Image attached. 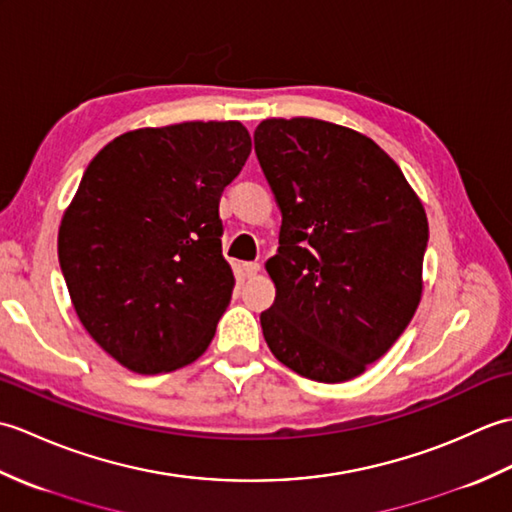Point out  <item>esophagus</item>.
Listing matches in <instances>:
<instances>
[{
    "instance_id": "obj_1",
    "label": "esophagus",
    "mask_w": 512,
    "mask_h": 512,
    "mask_svg": "<svg viewBox=\"0 0 512 512\" xmlns=\"http://www.w3.org/2000/svg\"><path fill=\"white\" fill-rule=\"evenodd\" d=\"M242 268H244V275H246V277H255V275L259 273V268H262V266H259L257 262H246Z\"/></svg>"
}]
</instances>
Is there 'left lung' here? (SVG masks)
Returning a JSON list of instances; mask_svg holds the SVG:
<instances>
[{
  "label": "left lung",
  "mask_w": 512,
  "mask_h": 512,
  "mask_svg": "<svg viewBox=\"0 0 512 512\" xmlns=\"http://www.w3.org/2000/svg\"><path fill=\"white\" fill-rule=\"evenodd\" d=\"M255 154L281 209L264 339L301 376L356 378L420 303L429 224L418 195L372 138L317 118L262 121Z\"/></svg>",
  "instance_id": "obj_1"
}]
</instances>
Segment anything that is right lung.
Segmentation results:
<instances>
[{
	"label": "right lung",
	"instance_id": "add662e5",
	"mask_svg": "<svg viewBox=\"0 0 512 512\" xmlns=\"http://www.w3.org/2000/svg\"><path fill=\"white\" fill-rule=\"evenodd\" d=\"M250 136L237 121L127 132L85 169L59 226V264L83 328L136 374L193 363L233 295L220 198Z\"/></svg>",
	"mask_w": 512,
	"mask_h": 512
}]
</instances>
